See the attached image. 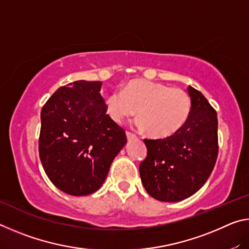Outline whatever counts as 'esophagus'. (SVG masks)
<instances>
[{"label":"esophagus","mask_w":249,"mask_h":249,"mask_svg":"<svg viewBox=\"0 0 249 249\" xmlns=\"http://www.w3.org/2000/svg\"><path fill=\"white\" fill-rule=\"evenodd\" d=\"M126 136H127V140L128 141H132V140H135V138H137V136L133 133L130 132H126Z\"/></svg>","instance_id":"esophagus-1"}]
</instances>
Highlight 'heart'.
Here are the masks:
<instances>
[{"label": "heart", "mask_w": 249, "mask_h": 249, "mask_svg": "<svg viewBox=\"0 0 249 249\" xmlns=\"http://www.w3.org/2000/svg\"><path fill=\"white\" fill-rule=\"evenodd\" d=\"M107 115L123 123L136 114L137 126L154 138H168L179 133L191 114L192 101L187 92L167 84L133 80L105 98Z\"/></svg>", "instance_id": "obj_1"}]
</instances>
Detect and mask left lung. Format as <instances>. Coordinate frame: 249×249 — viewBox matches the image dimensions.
Here are the masks:
<instances>
[{
	"label": "left lung",
	"instance_id": "8db88e82",
	"mask_svg": "<svg viewBox=\"0 0 249 249\" xmlns=\"http://www.w3.org/2000/svg\"><path fill=\"white\" fill-rule=\"evenodd\" d=\"M191 114L182 129L168 138L148 140L140 165L142 185L156 200L178 202L200 190L215 166L218 153L217 114L205 96L188 88Z\"/></svg>",
	"mask_w": 249,
	"mask_h": 249
}]
</instances>
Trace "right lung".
I'll list each match as a JSON object with an SVG mask.
<instances>
[{"label":"right lung","mask_w":249,"mask_h":249,"mask_svg":"<svg viewBox=\"0 0 249 249\" xmlns=\"http://www.w3.org/2000/svg\"><path fill=\"white\" fill-rule=\"evenodd\" d=\"M100 81L60 87L40 112L39 158L59 190L88 196L103 184L111 163L127 142L107 114Z\"/></svg>","instance_id":"right-lung-1"}]
</instances>
